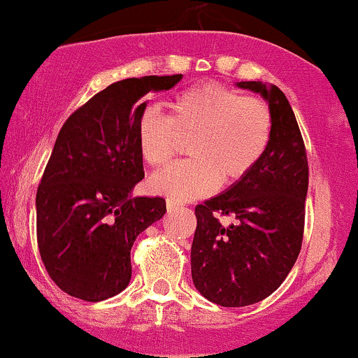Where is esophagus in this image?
<instances>
[{"mask_svg": "<svg viewBox=\"0 0 358 358\" xmlns=\"http://www.w3.org/2000/svg\"><path fill=\"white\" fill-rule=\"evenodd\" d=\"M166 208L168 212H176V210L182 208V203H178V201H173V200H166Z\"/></svg>", "mask_w": 358, "mask_h": 358, "instance_id": "1", "label": "esophagus"}]
</instances>
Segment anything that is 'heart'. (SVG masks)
Returning <instances> with one entry per match:
<instances>
[{
  "label": "heart",
  "instance_id": "heart-1",
  "mask_svg": "<svg viewBox=\"0 0 358 358\" xmlns=\"http://www.w3.org/2000/svg\"><path fill=\"white\" fill-rule=\"evenodd\" d=\"M170 116L146 108L136 123L141 158L160 168L175 157L180 136L192 138L190 160L150 178V190L173 201H192L218 183H234L255 168L272 136V113L265 101L243 96L220 83H201L178 93Z\"/></svg>",
  "mask_w": 358,
  "mask_h": 358
}]
</instances>
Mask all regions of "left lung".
<instances>
[{"label":"left lung","instance_id":"8db88e82","mask_svg":"<svg viewBox=\"0 0 358 358\" xmlns=\"http://www.w3.org/2000/svg\"><path fill=\"white\" fill-rule=\"evenodd\" d=\"M262 94L272 136L250 173L195 208L192 243L195 288L222 307H247L272 295L295 265L303 238L308 162L294 110L275 85L238 81ZM230 214L225 227L216 213Z\"/></svg>","mask_w":358,"mask_h":358}]
</instances>
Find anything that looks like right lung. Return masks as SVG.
<instances>
[{"label":"right lung","instance_id":"right-lung-1","mask_svg":"<svg viewBox=\"0 0 358 358\" xmlns=\"http://www.w3.org/2000/svg\"><path fill=\"white\" fill-rule=\"evenodd\" d=\"M183 75L116 81L64 122L36 192L45 268L68 295L101 302L130 283L136 236L166 213L160 196H133L145 176L136 123L145 94Z\"/></svg>","mask_w":358,"mask_h":358}]
</instances>
